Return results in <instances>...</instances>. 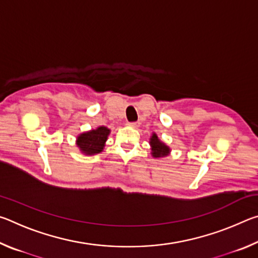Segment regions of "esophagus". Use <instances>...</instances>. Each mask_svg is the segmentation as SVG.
<instances>
[{"label": "esophagus", "mask_w": 258, "mask_h": 258, "mask_svg": "<svg viewBox=\"0 0 258 258\" xmlns=\"http://www.w3.org/2000/svg\"><path fill=\"white\" fill-rule=\"evenodd\" d=\"M127 125L128 126H132V127H138L139 123H138V121H128Z\"/></svg>", "instance_id": "obj_1"}]
</instances>
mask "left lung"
<instances>
[{
  "instance_id": "1",
  "label": "left lung",
  "mask_w": 258,
  "mask_h": 258,
  "mask_svg": "<svg viewBox=\"0 0 258 258\" xmlns=\"http://www.w3.org/2000/svg\"><path fill=\"white\" fill-rule=\"evenodd\" d=\"M150 145H151V150H152V156L154 157H164V156H167L168 151H169V148L160 141L157 137L156 134L152 135V138L150 139Z\"/></svg>"
}]
</instances>
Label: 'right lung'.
I'll return each mask as SVG.
<instances>
[{"mask_svg": "<svg viewBox=\"0 0 258 258\" xmlns=\"http://www.w3.org/2000/svg\"><path fill=\"white\" fill-rule=\"evenodd\" d=\"M110 131L104 126L98 127L97 130H92L90 132L83 133L77 139V146L80 149L87 155H94L101 152L104 142L108 138V134Z\"/></svg>", "mask_w": 258, "mask_h": 258, "instance_id": "1", "label": "right lung"}]
</instances>
